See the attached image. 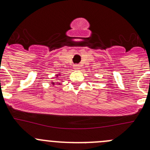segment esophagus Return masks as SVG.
Here are the masks:
<instances>
[{
	"instance_id": "34e87169",
	"label": "esophagus",
	"mask_w": 150,
	"mask_h": 150,
	"mask_svg": "<svg viewBox=\"0 0 150 150\" xmlns=\"http://www.w3.org/2000/svg\"><path fill=\"white\" fill-rule=\"evenodd\" d=\"M79 68H80V67H79V64H74V69H75V70H78V69H79Z\"/></svg>"
}]
</instances>
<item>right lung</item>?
<instances>
[{
	"instance_id": "1",
	"label": "right lung",
	"mask_w": 150,
	"mask_h": 150,
	"mask_svg": "<svg viewBox=\"0 0 150 150\" xmlns=\"http://www.w3.org/2000/svg\"><path fill=\"white\" fill-rule=\"evenodd\" d=\"M60 75H61V74H56V78H58V77H59V76H60ZM51 83H52V85H54V84H55V82H51ZM56 84H59V85H60V82H56Z\"/></svg>"
}]
</instances>
